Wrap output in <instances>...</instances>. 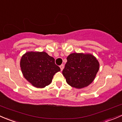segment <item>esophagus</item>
Segmentation results:
<instances>
[{
	"instance_id": "1",
	"label": "esophagus",
	"mask_w": 122,
	"mask_h": 122,
	"mask_svg": "<svg viewBox=\"0 0 122 122\" xmlns=\"http://www.w3.org/2000/svg\"><path fill=\"white\" fill-rule=\"evenodd\" d=\"M60 67H61V70H63V68H64V65H61V66H60Z\"/></svg>"
}]
</instances>
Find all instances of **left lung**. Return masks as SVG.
<instances>
[{
    "instance_id": "1",
    "label": "left lung",
    "mask_w": 122,
    "mask_h": 122,
    "mask_svg": "<svg viewBox=\"0 0 122 122\" xmlns=\"http://www.w3.org/2000/svg\"><path fill=\"white\" fill-rule=\"evenodd\" d=\"M99 69V63L95 56L74 53L67 56L62 73L70 86L81 89L93 81Z\"/></svg>"
}]
</instances>
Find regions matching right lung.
Returning <instances> with one entry per match:
<instances>
[{"instance_id": "1", "label": "right lung", "mask_w": 122, "mask_h": 122, "mask_svg": "<svg viewBox=\"0 0 122 122\" xmlns=\"http://www.w3.org/2000/svg\"><path fill=\"white\" fill-rule=\"evenodd\" d=\"M55 61L45 52H30L22 56L20 65L25 78L35 87L43 88L49 85L54 75L61 70Z\"/></svg>"}]
</instances>
